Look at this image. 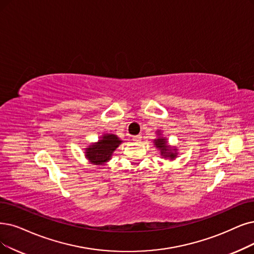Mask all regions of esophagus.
Returning a JSON list of instances; mask_svg holds the SVG:
<instances>
[{"instance_id": "esophagus-1", "label": "esophagus", "mask_w": 254, "mask_h": 254, "mask_svg": "<svg viewBox=\"0 0 254 254\" xmlns=\"http://www.w3.org/2000/svg\"><path fill=\"white\" fill-rule=\"evenodd\" d=\"M140 138H141V136H140V135H135V136H133V137H132V140L134 141V143H139V141H140Z\"/></svg>"}]
</instances>
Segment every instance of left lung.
<instances>
[{
  "mask_svg": "<svg viewBox=\"0 0 254 254\" xmlns=\"http://www.w3.org/2000/svg\"><path fill=\"white\" fill-rule=\"evenodd\" d=\"M157 137L153 140L154 146L159 150L160 156L164 157L165 159L174 160L178 155V149L175 146H170L168 138L162 136V133L160 130L156 131Z\"/></svg>",
  "mask_w": 254,
  "mask_h": 254,
  "instance_id": "8db88e82",
  "label": "left lung"
}]
</instances>
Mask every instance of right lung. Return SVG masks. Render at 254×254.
<instances>
[{
	"mask_svg": "<svg viewBox=\"0 0 254 254\" xmlns=\"http://www.w3.org/2000/svg\"><path fill=\"white\" fill-rule=\"evenodd\" d=\"M123 143L118 135L105 133L100 136L96 143H92L84 149L85 158L95 166H103L113 157L114 152Z\"/></svg>",
	"mask_w": 254,
	"mask_h": 254,
	"instance_id": "1",
	"label": "right lung"
}]
</instances>
